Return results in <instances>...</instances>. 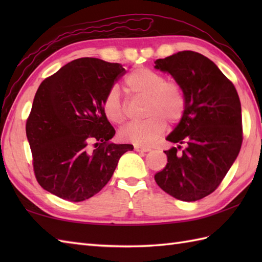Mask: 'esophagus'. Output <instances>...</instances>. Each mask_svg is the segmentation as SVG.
<instances>
[{"mask_svg": "<svg viewBox=\"0 0 262 262\" xmlns=\"http://www.w3.org/2000/svg\"><path fill=\"white\" fill-rule=\"evenodd\" d=\"M134 148H135L136 152H148V151H151V148L144 147V146H140V145H135Z\"/></svg>", "mask_w": 262, "mask_h": 262, "instance_id": "1", "label": "esophagus"}]
</instances>
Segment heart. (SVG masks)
Here are the masks:
<instances>
[{
	"label": "heart",
	"mask_w": 262,
	"mask_h": 262,
	"mask_svg": "<svg viewBox=\"0 0 262 262\" xmlns=\"http://www.w3.org/2000/svg\"><path fill=\"white\" fill-rule=\"evenodd\" d=\"M128 90L145 97L142 121L122 127L120 140L140 146H151L163 135L168 121L179 122L186 110V96L179 83L165 81L164 75L147 68H138L126 76ZM102 111L110 122L121 124L126 119V107L116 86L110 88L102 99Z\"/></svg>",
	"instance_id": "heart-1"
}]
</instances>
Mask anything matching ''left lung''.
<instances>
[{"label": "left lung", "mask_w": 262, "mask_h": 262, "mask_svg": "<svg viewBox=\"0 0 262 262\" xmlns=\"http://www.w3.org/2000/svg\"><path fill=\"white\" fill-rule=\"evenodd\" d=\"M154 68L171 74L186 96L185 115L166 137L178 146L164 151L168 163L154 179L170 196L196 202L215 191L240 152V99L233 83L199 53L179 52L157 59Z\"/></svg>", "instance_id": "left-lung-1"}]
</instances>
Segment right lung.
<instances>
[{
  "label": "right lung",
  "mask_w": 262,
  "mask_h": 262,
  "mask_svg": "<svg viewBox=\"0 0 262 262\" xmlns=\"http://www.w3.org/2000/svg\"><path fill=\"white\" fill-rule=\"evenodd\" d=\"M126 73L118 63L84 57L41 82L26 133L36 179L69 202H83L107 185L130 144H114L116 134L102 111V99ZM95 147L91 149L90 144Z\"/></svg>",
  "instance_id": "add662e5"
}]
</instances>
